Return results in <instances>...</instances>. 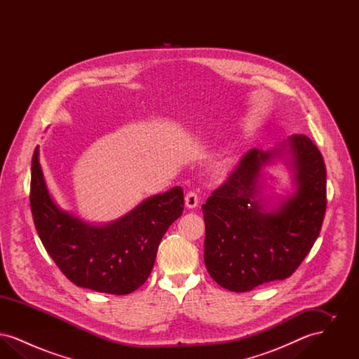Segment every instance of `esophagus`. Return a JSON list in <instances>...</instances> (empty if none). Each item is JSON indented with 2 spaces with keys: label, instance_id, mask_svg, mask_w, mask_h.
Listing matches in <instances>:
<instances>
[{
  "label": "esophagus",
  "instance_id": "34e87169",
  "mask_svg": "<svg viewBox=\"0 0 359 359\" xmlns=\"http://www.w3.org/2000/svg\"><path fill=\"white\" fill-rule=\"evenodd\" d=\"M186 205H187L188 208H195L198 203H199V198H198V195L195 194V192H192V191H189L187 195H186Z\"/></svg>",
  "mask_w": 359,
  "mask_h": 359
}]
</instances>
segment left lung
Instances as JSON below:
<instances>
[{"label":"left lung","instance_id":"1","mask_svg":"<svg viewBox=\"0 0 359 359\" xmlns=\"http://www.w3.org/2000/svg\"><path fill=\"white\" fill-rule=\"evenodd\" d=\"M276 158L290 167L295 192L271 209L257 195L262 168ZM325 205V160L307 136L250 149L202 205L208 273L233 292L290 277L319 237Z\"/></svg>","mask_w":359,"mask_h":359}]
</instances>
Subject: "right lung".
Masks as SVG:
<instances>
[{"mask_svg": "<svg viewBox=\"0 0 359 359\" xmlns=\"http://www.w3.org/2000/svg\"><path fill=\"white\" fill-rule=\"evenodd\" d=\"M29 199L37 234L57 268L75 285L110 294H128L147 281L160 241L184 210L183 189L173 187L114 222H83L52 201L39 147L32 157Z\"/></svg>", "mask_w": 359, "mask_h": 359, "instance_id": "obj_1", "label": "right lung"}]
</instances>
